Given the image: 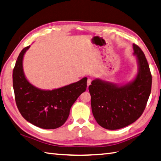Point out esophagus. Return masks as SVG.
<instances>
[{
	"label": "esophagus",
	"instance_id": "esophagus-1",
	"mask_svg": "<svg viewBox=\"0 0 161 161\" xmlns=\"http://www.w3.org/2000/svg\"><path fill=\"white\" fill-rule=\"evenodd\" d=\"M91 79H88V80H87V86L88 87L90 85H91Z\"/></svg>",
	"mask_w": 161,
	"mask_h": 161
}]
</instances>
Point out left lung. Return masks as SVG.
I'll return each mask as SVG.
<instances>
[{"instance_id":"1","label":"left lung","mask_w":161,"mask_h":161,"mask_svg":"<svg viewBox=\"0 0 161 161\" xmlns=\"http://www.w3.org/2000/svg\"><path fill=\"white\" fill-rule=\"evenodd\" d=\"M138 64L134 79L123 85L100 79L91 82L88 90L96 121L107 130H118L139 119L146 106L151 92L152 75L143 51L133 44Z\"/></svg>"}]
</instances>
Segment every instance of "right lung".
I'll list each match as a JSON object with an SVG mask.
<instances>
[{"instance_id":"obj_1","label":"right lung","mask_w":161,"mask_h":161,"mask_svg":"<svg viewBox=\"0 0 161 161\" xmlns=\"http://www.w3.org/2000/svg\"><path fill=\"white\" fill-rule=\"evenodd\" d=\"M20 52L13 70V87L18 110L26 120L43 129H55L68 119L70 108L87 87V77L61 88L42 90L32 85L23 70L24 55Z\"/></svg>"}]
</instances>
